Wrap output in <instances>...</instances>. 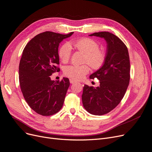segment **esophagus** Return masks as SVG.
<instances>
[{
  "instance_id": "34e87169",
  "label": "esophagus",
  "mask_w": 152,
  "mask_h": 152,
  "mask_svg": "<svg viewBox=\"0 0 152 152\" xmlns=\"http://www.w3.org/2000/svg\"><path fill=\"white\" fill-rule=\"evenodd\" d=\"M69 82H70L71 84H73V83H76V81L74 80H72V79H69Z\"/></svg>"
}]
</instances>
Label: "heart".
<instances>
[{"mask_svg":"<svg viewBox=\"0 0 152 152\" xmlns=\"http://www.w3.org/2000/svg\"><path fill=\"white\" fill-rule=\"evenodd\" d=\"M72 46L77 50L85 54L84 63H88L92 68L98 69L104 64L106 59V53L104 50L99 49V44L94 39L83 37L75 40ZM71 46L69 42H65L59 49V57L63 63L68 62L71 55ZM89 71L88 65H71L65 67L64 75L74 80H80Z\"/></svg>","mask_w":152,"mask_h":152,"instance_id":"b5f03b06","label":"heart"}]
</instances>
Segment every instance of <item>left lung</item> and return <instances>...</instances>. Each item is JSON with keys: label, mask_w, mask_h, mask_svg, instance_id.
Instances as JSON below:
<instances>
[{"label": "left lung", "mask_w": 152, "mask_h": 152, "mask_svg": "<svg viewBox=\"0 0 152 152\" xmlns=\"http://www.w3.org/2000/svg\"><path fill=\"white\" fill-rule=\"evenodd\" d=\"M89 36L104 38L107 49L104 64L89 76L96 77L100 85L96 88L85 85L82 102L88 113L103 115L116 107L124 96L130 79V58L126 45L113 34L99 32Z\"/></svg>", "instance_id": "obj_1"}]
</instances>
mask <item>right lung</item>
Listing matches in <instances>:
<instances>
[{"label": "right lung", "mask_w": 152, "mask_h": 152, "mask_svg": "<svg viewBox=\"0 0 152 152\" xmlns=\"http://www.w3.org/2000/svg\"><path fill=\"white\" fill-rule=\"evenodd\" d=\"M74 32L61 34L46 31L28 42L22 52L19 67L21 91L27 104L42 116L56 114L63 107L69 86L68 78L52 81L50 76L60 69L58 47Z\"/></svg>", "instance_id": "right-lung-1"}]
</instances>
